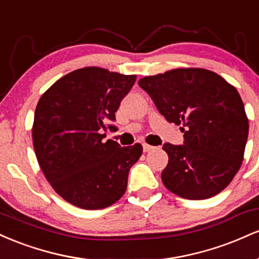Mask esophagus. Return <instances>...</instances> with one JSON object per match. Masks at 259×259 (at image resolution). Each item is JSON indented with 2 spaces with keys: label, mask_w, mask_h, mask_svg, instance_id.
<instances>
[{
  "label": "esophagus",
  "mask_w": 259,
  "mask_h": 259,
  "mask_svg": "<svg viewBox=\"0 0 259 259\" xmlns=\"http://www.w3.org/2000/svg\"><path fill=\"white\" fill-rule=\"evenodd\" d=\"M142 147H144V151L145 152H148V151H152L153 150V146H151V145H147V144H144L142 145Z\"/></svg>",
  "instance_id": "1"
}]
</instances>
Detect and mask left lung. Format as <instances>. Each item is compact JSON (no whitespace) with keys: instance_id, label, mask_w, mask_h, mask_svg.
<instances>
[{"instance_id":"1","label":"left lung","mask_w":259,"mask_h":259,"mask_svg":"<svg viewBox=\"0 0 259 259\" xmlns=\"http://www.w3.org/2000/svg\"><path fill=\"white\" fill-rule=\"evenodd\" d=\"M139 86L169 123L183 125V145H163L169 157L162 171L164 186L187 200H206L223 191L241 167L248 136L236 89L201 68L145 76Z\"/></svg>"}]
</instances>
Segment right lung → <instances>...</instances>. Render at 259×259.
Instances as JSON below:
<instances>
[{
    "mask_svg": "<svg viewBox=\"0 0 259 259\" xmlns=\"http://www.w3.org/2000/svg\"><path fill=\"white\" fill-rule=\"evenodd\" d=\"M136 75L97 67L74 70L41 96L32 142L41 170L55 191L74 206L102 209L124 195L142 146L103 139Z\"/></svg>",
    "mask_w": 259,
    "mask_h": 259,
    "instance_id": "add662e5",
    "label": "right lung"
}]
</instances>
